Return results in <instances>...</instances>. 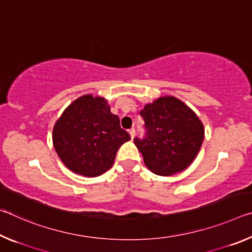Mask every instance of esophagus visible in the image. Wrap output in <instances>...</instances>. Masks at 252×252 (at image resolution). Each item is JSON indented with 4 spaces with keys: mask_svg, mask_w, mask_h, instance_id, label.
<instances>
[{
    "mask_svg": "<svg viewBox=\"0 0 252 252\" xmlns=\"http://www.w3.org/2000/svg\"><path fill=\"white\" fill-rule=\"evenodd\" d=\"M129 133L131 135V139H133L134 135H135V129H134V127H131V129L129 130Z\"/></svg>",
    "mask_w": 252,
    "mask_h": 252,
    "instance_id": "esophagus-1",
    "label": "esophagus"
}]
</instances>
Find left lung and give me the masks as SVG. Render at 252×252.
I'll use <instances>...</instances> for the list:
<instances>
[{"instance_id":"8db88e82","label":"left lung","mask_w":252,"mask_h":252,"mask_svg":"<svg viewBox=\"0 0 252 252\" xmlns=\"http://www.w3.org/2000/svg\"><path fill=\"white\" fill-rule=\"evenodd\" d=\"M146 134L134 138L149 170L159 176L181 172L201 148L204 130L192 110L173 96L159 97L140 111Z\"/></svg>"}]
</instances>
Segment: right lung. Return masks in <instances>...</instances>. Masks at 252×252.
<instances>
[{"mask_svg":"<svg viewBox=\"0 0 252 252\" xmlns=\"http://www.w3.org/2000/svg\"><path fill=\"white\" fill-rule=\"evenodd\" d=\"M130 134L111 113L105 99L83 95L71 103L53 127L55 151L71 171L96 177L112 167Z\"/></svg>","mask_w":252,"mask_h":252,"instance_id":"add662e5","label":"right lung"}]
</instances>
